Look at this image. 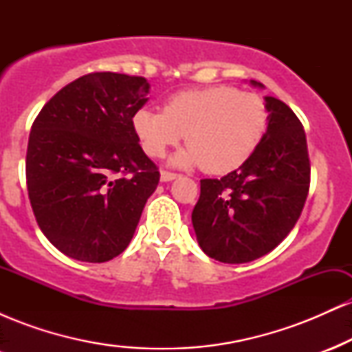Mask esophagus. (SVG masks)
I'll list each match as a JSON object with an SVG mask.
<instances>
[{"mask_svg": "<svg viewBox=\"0 0 352 352\" xmlns=\"http://www.w3.org/2000/svg\"><path fill=\"white\" fill-rule=\"evenodd\" d=\"M177 173H172V172H167V170H162L160 172V182H172L177 179Z\"/></svg>", "mask_w": 352, "mask_h": 352, "instance_id": "obj_1", "label": "esophagus"}]
</instances>
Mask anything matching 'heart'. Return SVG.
I'll use <instances>...</instances> for the list:
<instances>
[{
  "label": "heart",
  "instance_id": "b5f03b06",
  "mask_svg": "<svg viewBox=\"0 0 352 352\" xmlns=\"http://www.w3.org/2000/svg\"><path fill=\"white\" fill-rule=\"evenodd\" d=\"M135 135L151 157H162L185 137L188 147L172 159L179 167H200L215 175L240 168L263 140L268 111L253 92L210 86L177 92L164 111L139 109Z\"/></svg>",
  "mask_w": 352,
  "mask_h": 352
}]
</instances>
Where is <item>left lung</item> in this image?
<instances>
[{"label":"left lung","instance_id":"1","mask_svg":"<svg viewBox=\"0 0 352 352\" xmlns=\"http://www.w3.org/2000/svg\"><path fill=\"white\" fill-rule=\"evenodd\" d=\"M265 106L268 125L253 155L221 179L200 180L192 225L204 253L221 263H248L276 248L308 197V145L300 119L272 96H265Z\"/></svg>","mask_w":352,"mask_h":352}]
</instances>
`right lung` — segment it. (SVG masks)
I'll return each instance as SVG.
<instances>
[{
    "label": "right lung",
    "mask_w": 352,
    "mask_h": 352,
    "mask_svg": "<svg viewBox=\"0 0 352 352\" xmlns=\"http://www.w3.org/2000/svg\"><path fill=\"white\" fill-rule=\"evenodd\" d=\"M148 92L144 78L92 72L60 89L36 117L28 195L41 232L66 256L104 263L131 243L160 179L132 125Z\"/></svg>",
    "instance_id": "obj_1"
}]
</instances>
